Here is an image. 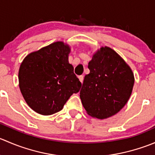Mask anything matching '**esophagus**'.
I'll return each mask as SVG.
<instances>
[{"label":"esophagus","instance_id":"1","mask_svg":"<svg viewBox=\"0 0 155 155\" xmlns=\"http://www.w3.org/2000/svg\"><path fill=\"white\" fill-rule=\"evenodd\" d=\"M83 79H84V77H83V76H79V81H80L81 82H83Z\"/></svg>","mask_w":155,"mask_h":155}]
</instances>
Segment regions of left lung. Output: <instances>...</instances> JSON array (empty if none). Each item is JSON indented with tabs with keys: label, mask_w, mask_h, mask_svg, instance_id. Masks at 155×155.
Wrapping results in <instances>:
<instances>
[{
	"label": "left lung",
	"mask_w": 155,
	"mask_h": 155,
	"mask_svg": "<svg viewBox=\"0 0 155 155\" xmlns=\"http://www.w3.org/2000/svg\"><path fill=\"white\" fill-rule=\"evenodd\" d=\"M80 98L87 113L104 119L118 113L129 100L134 76L124 60L109 47H102L88 63Z\"/></svg>",
	"instance_id": "1"
}]
</instances>
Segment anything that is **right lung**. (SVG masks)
Masks as SVG:
<instances>
[{"mask_svg":"<svg viewBox=\"0 0 155 155\" xmlns=\"http://www.w3.org/2000/svg\"><path fill=\"white\" fill-rule=\"evenodd\" d=\"M70 47L55 42L29 54L18 72L19 87L31 109L49 115L63 109L73 94L78 93L82 83L68 62Z\"/></svg>","mask_w":155,"mask_h":155,"instance_id":"obj_1","label":"right lung"}]
</instances>
